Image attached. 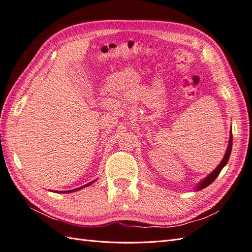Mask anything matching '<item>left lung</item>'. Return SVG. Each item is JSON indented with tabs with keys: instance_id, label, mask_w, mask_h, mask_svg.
Instances as JSON below:
<instances>
[{
	"instance_id": "obj_1",
	"label": "left lung",
	"mask_w": 252,
	"mask_h": 252,
	"mask_svg": "<svg viewBox=\"0 0 252 252\" xmlns=\"http://www.w3.org/2000/svg\"><path fill=\"white\" fill-rule=\"evenodd\" d=\"M231 148H232V131H230V136H229V144H228V147H227V150H226V152H225V156H224V158H223V159L222 161H220V163L218 165V167L217 168L213 170L211 173H209L207 177H206L205 179H203L199 184H197V186L194 188L196 191H199V190H202V189H204L205 187H207V186H209L211 183L215 181L217 178H218V175L220 174V172L222 171V169L224 168V167L226 166V164L228 163V159H229V158H230V154H231Z\"/></svg>"
}]
</instances>
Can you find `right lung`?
<instances>
[{"instance_id":"1","label":"right lung","mask_w":252,"mask_h":252,"mask_svg":"<svg viewBox=\"0 0 252 252\" xmlns=\"http://www.w3.org/2000/svg\"><path fill=\"white\" fill-rule=\"evenodd\" d=\"M94 182H95V180L94 181H93V182H90V183H88V184H86V185H84V186H82V187H80V188H77V189H73V190H68V191H60V192H64V193H69V192H73V191H77V190H80V189H82V188H84V187H87V186H89V185H91L93 184Z\"/></svg>"}]
</instances>
